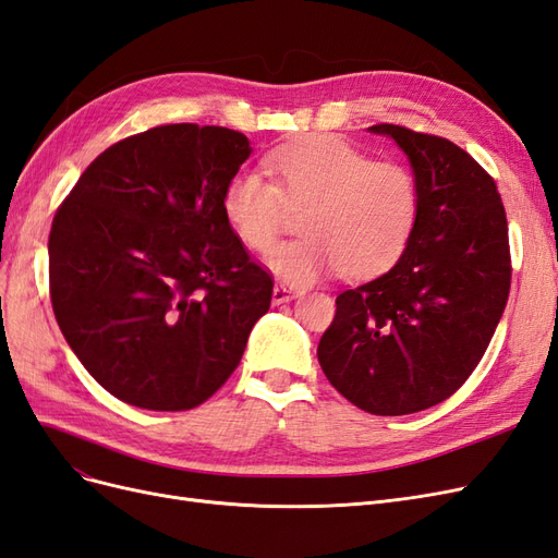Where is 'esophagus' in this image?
Masks as SVG:
<instances>
[{
    "mask_svg": "<svg viewBox=\"0 0 558 558\" xmlns=\"http://www.w3.org/2000/svg\"><path fill=\"white\" fill-rule=\"evenodd\" d=\"M298 298V291L291 289V286H283L277 283L275 291H272V305H283V302H291Z\"/></svg>",
    "mask_w": 558,
    "mask_h": 558,
    "instance_id": "esophagus-1",
    "label": "esophagus"
}]
</instances>
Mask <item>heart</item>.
Returning a JSON list of instances; mask_svg holds the SVG:
<instances>
[{"instance_id": "b5f03b06", "label": "heart", "mask_w": 558, "mask_h": 558, "mask_svg": "<svg viewBox=\"0 0 558 558\" xmlns=\"http://www.w3.org/2000/svg\"><path fill=\"white\" fill-rule=\"evenodd\" d=\"M267 181L240 172L221 193V214L244 246L275 242L286 209L298 211L300 238L275 244L265 265L289 283H310L335 267L347 279L384 272L410 244L418 211V181L408 165L369 160L363 148L312 134L265 158Z\"/></svg>"}]
</instances>
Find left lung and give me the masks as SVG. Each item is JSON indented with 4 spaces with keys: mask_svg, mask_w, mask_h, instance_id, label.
Wrapping results in <instances>:
<instances>
[{
    "mask_svg": "<svg viewBox=\"0 0 558 558\" xmlns=\"http://www.w3.org/2000/svg\"><path fill=\"white\" fill-rule=\"evenodd\" d=\"M369 132L408 156L418 221L386 275L337 295L316 356L349 402L400 416L447 400L482 361L508 305V218L496 181L453 142L388 123Z\"/></svg>",
    "mask_w": 558,
    "mask_h": 558,
    "instance_id": "left-lung-1",
    "label": "left lung"
}]
</instances>
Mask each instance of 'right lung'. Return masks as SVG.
<instances>
[{
	"instance_id": "right-lung-1",
	"label": "right lung",
	"mask_w": 558,
	"mask_h": 558,
	"mask_svg": "<svg viewBox=\"0 0 558 558\" xmlns=\"http://www.w3.org/2000/svg\"><path fill=\"white\" fill-rule=\"evenodd\" d=\"M248 156L228 128H150L99 154L60 205L50 302L66 344L118 400L193 410L240 365L275 286L221 214Z\"/></svg>"
}]
</instances>
